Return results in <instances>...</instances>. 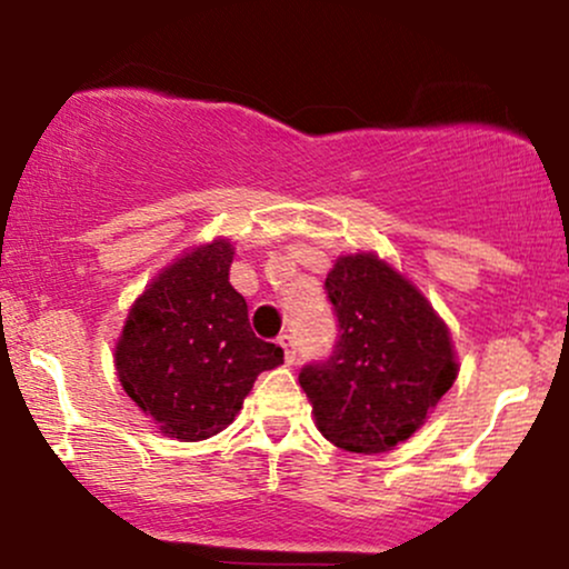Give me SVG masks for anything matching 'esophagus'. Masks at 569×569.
<instances>
[{
	"label": "esophagus",
	"instance_id": "esophagus-1",
	"mask_svg": "<svg viewBox=\"0 0 569 569\" xmlns=\"http://www.w3.org/2000/svg\"><path fill=\"white\" fill-rule=\"evenodd\" d=\"M278 345L283 347V358L289 366H293V360H297V341H293V337H289V333H283V337L278 339Z\"/></svg>",
	"mask_w": 569,
	"mask_h": 569
}]
</instances>
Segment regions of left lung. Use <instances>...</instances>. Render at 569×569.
I'll return each mask as SVG.
<instances>
[{
    "instance_id": "left-lung-1",
    "label": "left lung",
    "mask_w": 569,
    "mask_h": 569,
    "mask_svg": "<svg viewBox=\"0 0 569 569\" xmlns=\"http://www.w3.org/2000/svg\"><path fill=\"white\" fill-rule=\"evenodd\" d=\"M339 341L299 373L320 435L350 453H387L423 427L453 387L448 326L406 276L373 251L341 254L326 278Z\"/></svg>"
}]
</instances>
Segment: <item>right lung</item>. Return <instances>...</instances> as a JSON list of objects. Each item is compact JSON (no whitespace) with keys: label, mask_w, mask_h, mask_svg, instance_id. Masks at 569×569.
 I'll use <instances>...</instances> for the list:
<instances>
[{"label":"right lung","mask_w":569,"mask_h":569,"mask_svg":"<svg viewBox=\"0 0 569 569\" xmlns=\"http://www.w3.org/2000/svg\"><path fill=\"white\" fill-rule=\"evenodd\" d=\"M232 243L193 246L129 307L113 362L121 387L161 435L207 440L236 421L257 376L283 350L254 337L246 299L230 286Z\"/></svg>","instance_id":"obj_1"}]
</instances>
